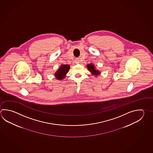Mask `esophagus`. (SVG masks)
I'll return each instance as SVG.
<instances>
[{
  "label": "esophagus",
  "mask_w": 153,
  "mask_h": 153,
  "mask_svg": "<svg viewBox=\"0 0 153 153\" xmlns=\"http://www.w3.org/2000/svg\"><path fill=\"white\" fill-rule=\"evenodd\" d=\"M75 63L76 64H78L79 63V61L78 60V59H76V60L75 61Z\"/></svg>",
  "instance_id": "esophagus-1"
}]
</instances>
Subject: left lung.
I'll list each match as a JSON object with an SVG mask.
<instances>
[{
  "label": "left lung",
  "instance_id": "obj_1",
  "mask_svg": "<svg viewBox=\"0 0 153 153\" xmlns=\"http://www.w3.org/2000/svg\"><path fill=\"white\" fill-rule=\"evenodd\" d=\"M88 69L89 70L90 72L91 73L92 75H95V76H98V75L100 74V72L97 70H96L95 68V66L94 64L92 63L89 64L87 65Z\"/></svg>",
  "mask_w": 153,
  "mask_h": 153
}]
</instances>
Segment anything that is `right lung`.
Returning <instances> with one entry per match:
<instances>
[{
	"instance_id": "add662e5",
	"label": "right lung",
	"mask_w": 153,
	"mask_h": 153,
	"mask_svg": "<svg viewBox=\"0 0 153 153\" xmlns=\"http://www.w3.org/2000/svg\"><path fill=\"white\" fill-rule=\"evenodd\" d=\"M69 65H61V67L59 68L55 74L56 78L58 80H62L65 77L66 74L68 72L70 69Z\"/></svg>"
}]
</instances>
